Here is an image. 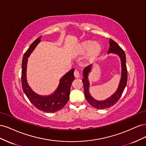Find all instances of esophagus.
<instances>
[{"mask_svg": "<svg viewBox=\"0 0 146 146\" xmlns=\"http://www.w3.org/2000/svg\"><path fill=\"white\" fill-rule=\"evenodd\" d=\"M74 76L76 78H79L80 77V74H79V72L77 70H76L74 71Z\"/></svg>", "mask_w": 146, "mask_h": 146, "instance_id": "34e87169", "label": "esophagus"}]
</instances>
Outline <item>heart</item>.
<instances>
[{"mask_svg": "<svg viewBox=\"0 0 146 146\" xmlns=\"http://www.w3.org/2000/svg\"><path fill=\"white\" fill-rule=\"evenodd\" d=\"M100 46L98 43H94L90 41H86L83 42L79 50L82 54L86 53L88 51V56L90 58H94L100 51Z\"/></svg>", "mask_w": 146, "mask_h": 146, "instance_id": "heart-1", "label": "heart"}]
</instances>
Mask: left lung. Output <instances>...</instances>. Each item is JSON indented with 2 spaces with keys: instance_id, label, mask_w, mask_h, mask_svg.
<instances>
[{
  "instance_id": "8db88e82",
  "label": "left lung",
  "mask_w": 146,
  "mask_h": 146,
  "mask_svg": "<svg viewBox=\"0 0 146 146\" xmlns=\"http://www.w3.org/2000/svg\"><path fill=\"white\" fill-rule=\"evenodd\" d=\"M109 43L110 48L108 54L112 53V54L117 55L120 58L121 61V77L116 91L110 98L104 100H98L94 99L90 94L89 90L90 83L89 79H88V76H89L90 72L91 71L93 64L87 66L83 70V78L82 79V82L86 99L88 101V102L91 105L92 107L99 110L108 108L115 104L121 97L127 82V69L126 66V56L125 52L113 39H110Z\"/></svg>"
}]
</instances>
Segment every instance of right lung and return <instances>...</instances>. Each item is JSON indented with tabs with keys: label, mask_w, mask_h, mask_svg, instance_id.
<instances>
[{
	"label": "right lung",
	"mask_w": 146,
	"mask_h": 146,
	"mask_svg": "<svg viewBox=\"0 0 146 146\" xmlns=\"http://www.w3.org/2000/svg\"><path fill=\"white\" fill-rule=\"evenodd\" d=\"M41 41L39 37L30 46L24 55L22 61L21 82L24 92L35 107L45 113H54L62 109L69 99L70 86L74 80L72 69L60 78L56 90L48 96H41L34 92L30 87L27 80V64L28 58Z\"/></svg>",
	"instance_id": "add662e5"
}]
</instances>
